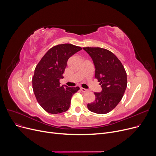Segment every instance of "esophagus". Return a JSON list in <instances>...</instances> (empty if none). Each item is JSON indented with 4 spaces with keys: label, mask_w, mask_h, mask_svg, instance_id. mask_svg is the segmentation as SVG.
I'll return each mask as SVG.
<instances>
[{
    "label": "esophagus",
    "mask_w": 156,
    "mask_h": 156,
    "mask_svg": "<svg viewBox=\"0 0 156 156\" xmlns=\"http://www.w3.org/2000/svg\"><path fill=\"white\" fill-rule=\"evenodd\" d=\"M80 90H81V91H82V93H86V92H87V91H88L87 89H84V88H82V87H80Z\"/></svg>",
    "instance_id": "34e87169"
}]
</instances>
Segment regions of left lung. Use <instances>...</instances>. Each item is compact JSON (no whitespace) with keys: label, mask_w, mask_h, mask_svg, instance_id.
Segmentation results:
<instances>
[{"label":"left lung","mask_w":156,"mask_h":156,"mask_svg":"<svg viewBox=\"0 0 156 156\" xmlns=\"http://www.w3.org/2000/svg\"><path fill=\"white\" fill-rule=\"evenodd\" d=\"M92 58L95 78L101 86V93H94V102L87 104L91 112L106 114L110 112L122 99L127 86L126 73L122 62L115 54L99 47H84Z\"/></svg>","instance_id":"1"}]
</instances>
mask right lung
I'll return each mask as SVG.
<instances>
[{"mask_svg":"<svg viewBox=\"0 0 156 156\" xmlns=\"http://www.w3.org/2000/svg\"><path fill=\"white\" fill-rule=\"evenodd\" d=\"M82 49L77 46L60 44L51 48L36 66L32 79L33 92L44 110L51 114L67 111L71 98L79 87L60 86V79L67 67L68 59Z\"/></svg>","mask_w":156,"mask_h":156,"instance_id":"obj_1","label":"right lung"}]
</instances>
